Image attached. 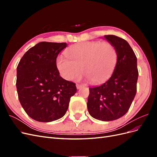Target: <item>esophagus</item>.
<instances>
[{
	"label": "esophagus",
	"instance_id": "34e87169",
	"mask_svg": "<svg viewBox=\"0 0 157 157\" xmlns=\"http://www.w3.org/2000/svg\"><path fill=\"white\" fill-rule=\"evenodd\" d=\"M76 86H77V89H80V88H82L83 86L82 84H76Z\"/></svg>",
	"mask_w": 157,
	"mask_h": 157
}]
</instances>
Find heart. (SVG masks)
Instances as JSON below:
<instances>
[{
	"label": "heart",
	"instance_id": "1",
	"mask_svg": "<svg viewBox=\"0 0 157 157\" xmlns=\"http://www.w3.org/2000/svg\"><path fill=\"white\" fill-rule=\"evenodd\" d=\"M67 58L59 56L56 65L63 78L72 80L83 72L94 84H101L111 77L118 59L117 49L109 42L86 41L66 50Z\"/></svg>",
	"mask_w": 157,
	"mask_h": 157
}]
</instances>
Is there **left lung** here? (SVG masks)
I'll list each match as a JSON object with an SVG mask.
<instances>
[{
    "mask_svg": "<svg viewBox=\"0 0 157 157\" xmlns=\"http://www.w3.org/2000/svg\"><path fill=\"white\" fill-rule=\"evenodd\" d=\"M115 47L116 68L107 81L89 88L88 110L93 118L102 121L118 119L129 110L137 91V58L128 42L115 35H105Z\"/></svg>",
    "mask_w": 157,
    "mask_h": 157,
    "instance_id": "obj_1",
    "label": "left lung"
}]
</instances>
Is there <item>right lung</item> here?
<instances>
[{"label": "right lung", "instance_id": "add662e5", "mask_svg": "<svg viewBox=\"0 0 157 157\" xmlns=\"http://www.w3.org/2000/svg\"><path fill=\"white\" fill-rule=\"evenodd\" d=\"M67 43L41 42L27 50L17 67L16 88L22 107L31 118L48 122L63 117L75 83L63 79L56 58Z\"/></svg>", "mask_w": 157, "mask_h": 157}]
</instances>
